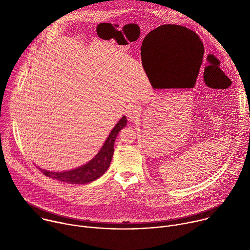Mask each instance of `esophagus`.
<instances>
[{
    "instance_id": "1",
    "label": "esophagus",
    "mask_w": 250,
    "mask_h": 250,
    "mask_svg": "<svg viewBox=\"0 0 250 250\" xmlns=\"http://www.w3.org/2000/svg\"><path fill=\"white\" fill-rule=\"evenodd\" d=\"M139 115H140V106L137 104H132L128 105V108L126 110V116L130 121L137 119Z\"/></svg>"
}]
</instances>
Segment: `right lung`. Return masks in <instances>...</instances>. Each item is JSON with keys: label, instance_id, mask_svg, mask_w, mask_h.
<instances>
[{"label": "right lung", "instance_id": "1", "mask_svg": "<svg viewBox=\"0 0 250 250\" xmlns=\"http://www.w3.org/2000/svg\"><path fill=\"white\" fill-rule=\"evenodd\" d=\"M126 118L124 116L105 139L98 154L85 165L73 170L63 172H51L39 168L45 176L69 184H87L95 181L108 170L114 155V145L118 133L126 125Z\"/></svg>", "mask_w": 250, "mask_h": 250}]
</instances>
